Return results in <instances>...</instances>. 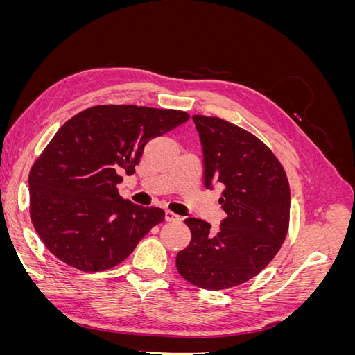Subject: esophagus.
<instances>
[{"instance_id": "obj_1", "label": "esophagus", "mask_w": 355, "mask_h": 355, "mask_svg": "<svg viewBox=\"0 0 355 355\" xmlns=\"http://www.w3.org/2000/svg\"><path fill=\"white\" fill-rule=\"evenodd\" d=\"M179 219H180V216H178L176 213L170 211V210H166V220L167 222H175V220H179Z\"/></svg>"}]
</instances>
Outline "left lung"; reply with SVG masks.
<instances>
[{
	"label": "left lung",
	"mask_w": 355,
	"mask_h": 355,
	"mask_svg": "<svg viewBox=\"0 0 355 355\" xmlns=\"http://www.w3.org/2000/svg\"><path fill=\"white\" fill-rule=\"evenodd\" d=\"M202 149L204 187L223 185L227 218L213 232L206 220L188 218L192 239L178 253L179 274L201 288L239 286L259 274L280 250L290 218L286 171L259 139L216 116L194 115Z\"/></svg>",
	"instance_id": "obj_1"
}]
</instances>
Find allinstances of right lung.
I'll return each mask as SVG.
<instances>
[{
  "instance_id": "1",
  "label": "right lung",
  "mask_w": 355,
  "mask_h": 355,
  "mask_svg": "<svg viewBox=\"0 0 355 355\" xmlns=\"http://www.w3.org/2000/svg\"><path fill=\"white\" fill-rule=\"evenodd\" d=\"M176 110L92 106L63 124L29 173L31 219L58 259L98 272L121 263L163 222L159 207L118 194L121 173H135L145 145L185 123Z\"/></svg>"
}]
</instances>
